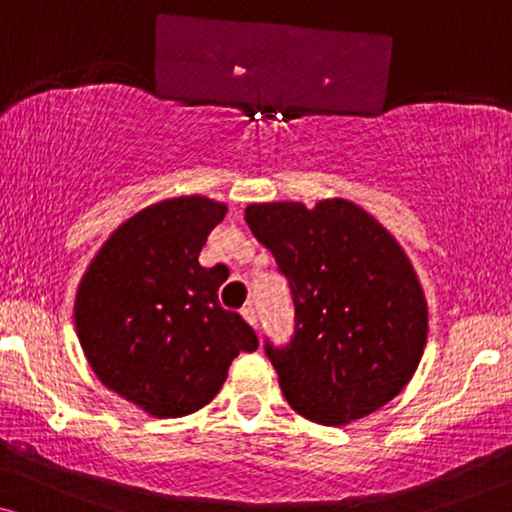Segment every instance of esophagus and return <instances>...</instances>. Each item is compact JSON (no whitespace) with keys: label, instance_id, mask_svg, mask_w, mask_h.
I'll use <instances>...</instances> for the list:
<instances>
[{"label":"esophagus","instance_id":"esophagus-1","mask_svg":"<svg viewBox=\"0 0 512 512\" xmlns=\"http://www.w3.org/2000/svg\"><path fill=\"white\" fill-rule=\"evenodd\" d=\"M242 317H244V321H247L249 326H258V314H256V307L254 305H244L242 307Z\"/></svg>","mask_w":512,"mask_h":512}]
</instances>
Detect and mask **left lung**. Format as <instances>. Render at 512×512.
Segmentation results:
<instances>
[{"label": "left lung", "mask_w": 512, "mask_h": 512, "mask_svg": "<svg viewBox=\"0 0 512 512\" xmlns=\"http://www.w3.org/2000/svg\"><path fill=\"white\" fill-rule=\"evenodd\" d=\"M244 219L291 284L296 333L265 342L300 417L345 426L403 391L422 361L429 307L396 237L345 198L254 202Z\"/></svg>", "instance_id": "1"}]
</instances>
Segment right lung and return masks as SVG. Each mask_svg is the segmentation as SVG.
<instances>
[{
  "label": "right lung",
  "mask_w": 512,
  "mask_h": 512,
  "mask_svg": "<svg viewBox=\"0 0 512 512\" xmlns=\"http://www.w3.org/2000/svg\"><path fill=\"white\" fill-rule=\"evenodd\" d=\"M228 207L179 195L139 209L102 244L74 300L81 349L104 387L146 415L205 408L258 338L219 305L223 279L198 256Z\"/></svg>",
  "instance_id": "obj_1"
}]
</instances>
